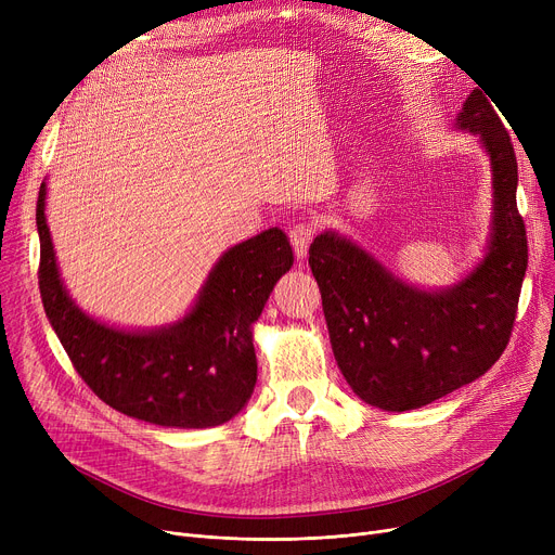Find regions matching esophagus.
Masks as SVG:
<instances>
[{
    "instance_id": "obj_1",
    "label": "esophagus",
    "mask_w": 555,
    "mask_h": 555,
    "mask_svg": "<svg viewBox=\"0 0 555 555\" xmlns=\"http://www.w3.org/2000/svg\"><path fill=\"white\" fill-rule=\"evenodd\" d=\"M287 233H289V243H293L297 258H304L308 254V247H310L312 238H314V227L308 224V222H299L295 227H289Z\"/></svg>"
}]
</instances>
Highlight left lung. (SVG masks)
I'll return each mask as SVG.
<instances>
[{"label": "left lung", "mask_w": 555, "mask_h": 555, "mask_svg": "<svg viewBox=\"0 0 555 555\" xmlns=\"http://www.w3.org/2000/svg\"><path fill=\"white\" fill-rule=\"evenodd\" d=\"M492 103L473 90L454 124L479 137L492 170L490 238L473 272L450 287L423 289L337 231L310 245L337 366L377 410H418L470 385L508 344L529 247L515 199V151Z\"/></svg>", "instance_id": "1"}]
</instances>
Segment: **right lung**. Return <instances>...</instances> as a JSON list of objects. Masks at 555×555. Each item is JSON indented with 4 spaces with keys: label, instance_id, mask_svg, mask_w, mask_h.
<instances>
[{
    "label": "right lung",
    "instance_id": "obj_1",
    "mask_svg": "<svg viewBox=\"0 0 555 555\" xmlns=\"http://www.w3.org/2000/svg\"><path fill=\"white\" fill-rule=\"evenodd\" d=\"M40 186V295L57 339L105 404L126 416L180 429L236 416L256 387L251 326L295 256L279 227L227 249L191 310L175 324L126 331L99 322L69 297L57 272Z\"/></svg>",
    "mask_w": 555,
    "mask_h": 555
}]
</instances>
